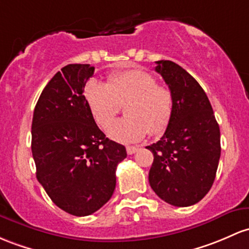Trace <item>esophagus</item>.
<instances>
[{"mask_svg":"<svg viewBox=\"0 0 249 249\" xmlns=\"http://www.w3.org/2000/svg\"><path fill=\"white\" fill-rule=\"evenodd\" d=\"M138 151V147L137 146H127L126 147V152L129 155H133L135 152Z\"/></svg>","mask_w":249,"mask_h":249,"instance_id":"1","label":"esophagus"}]
</instances>
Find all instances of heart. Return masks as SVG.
Masks as SVG:
<instances>
[{
  "mask_svg": "<svg viewBox=\"0 0 249 249\" xmlns=\"http://www.w3.org/2000/svg\"><path fill=\"white\" fill-rule=\"evenodd\" d=\"M84 98L94 122L107 126L124 101L123 113L127 117L108 125V137L119 143L141 141L147 132L162 133L174 114V94L166 86L158 85L151 73L141 68L113 72L107 83L91 80L84 89Z\"/></svg>",
  "mask_w": 249,
  "mask_h": 249,
  "instance_id": "heart-1",
  "label": "heart"
}]
</instances>
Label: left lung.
<instances>
[{"label": "left lung", "mask_w": 249, "mask_h": 249, "mask_svg": "<svg viewBox=\"0 0 249 249\" xmlns=\"http://www.w3.org/2000/svg\"><path fill=\"white\" fill-rule=\"evenodd\" d=\"M155 71L174 94V114L162 138L146 146L154 154L149 173L152 190L175 207H189L208 194L221 155L220 127L200 84L169 60Z\"/></svg>", "instance_id": "obj_1"}]
</instances>
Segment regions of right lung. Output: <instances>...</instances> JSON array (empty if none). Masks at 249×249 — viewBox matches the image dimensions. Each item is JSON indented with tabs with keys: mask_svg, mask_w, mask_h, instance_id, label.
Masks as SVG:
<instances>
[{
	"mask_svg": "<svg viewBox=\"0 0 249 249\" xmlns=\"http://www.w3.org/2000/svg\"><path fill=\"white\" fill-rule=\"evenodd\" d=\"M94 67L71 64L46 85L34 108L32 154L36 178L51 200L68 214L87 216L111 198L122 144L95 124L84 98Z\"/></svg>",
	"mask_w": 249,
	"mask_h": 249,
	"instance_id": "1",
	"label": "right lung"
}]
</instances>
